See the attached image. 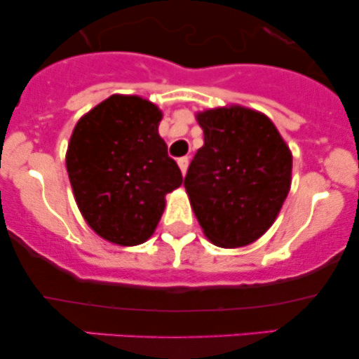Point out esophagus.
<instances>
[{
  "instance_id": "34e87169",
  "label": "esophagus",
  "mask_w": 359,
  "mask_h": 359,
  "mask_svg": "<svg viewBox=\"0 0 359 359\" xmlns=\"http://www.w3.org/2000/svg\"><path fill=\"white\" fill-rule=\"evenodd\" d=\"M177 163H179L182 175H185V172H187V167H189V158H187V156H182V158H179V160H177Z\"/></svg>"
}]
</instances>
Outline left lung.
Instances as JSON below:
<instances>
[{
	"instance_id": "1",
	"label": "left lung",
	"mask_w": 359,
	"mask_h": 359,
	"mask_svg": "<svg viewBox=\"0 0 359 359\" xmlns=\"http://www.w3.org/2000/svg\"><path fill=\"white\" fill-rule=\"evenodd\" d=\"M196 118L204 145L184 179L194 214L214 245H250L273 224L287 199L290 148L258 111L229 106Z\"/></svg>"
}]
</instances>
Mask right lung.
<instances>
[{
    "instance_id": "1",
    "label": "right lung",
    "mask_w": 359,
    "mask_h": 359,
    "mask_svg": "<svg viewBox=\"0 0 359 359\" xmlns=\"http://www.w3.org/2000/svg\"><path fill=\"white\" fill-rule=\"evenodd\" d=\"M160 119L154 102L113 94L72 131L65 165L76 203L90 228L116 245L145 243L165 196L184 180L158 135Z\"/></svg>"
}]
</instances>
